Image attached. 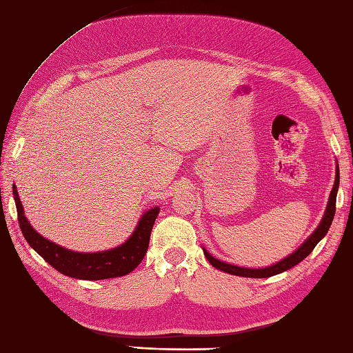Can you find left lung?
I'll use <instances>...</instances> for the list:
<instances>
[{
    "label": "left lung",
    "instance_id": "obj_1",
    "mask_svg": "<svg viewBox=\"0 0 353 353\" xmlns=\"http://www.w3.org/2000/svg\"><path fill=\"white\" fill-rule=\"evenodd\" d=\"M339 183H340V174H339V166H337L336 168V181H334V185H332V190L330 193L328 205L325 209V214H323V216H322V221L319 223L316 230L307 237L306 242H304L297 251H294L291 255H288L287 259H283L273 265H269V268L246 269V268H237V265H232L228 263L216 260L203 248V252H205V256L208 259V261L211 263L218 270L230 273L234 276H242V278H270V276L279 274L285 270L294 268L295 264H299L300 261L306 259V256L313 251V248H315L322 237L328 233L330 225L332 223V218H334V214H336V197H337V192H339Z\"/></svg>",
    "mask_w": 353,
    "mask_h": 353
}]
</instances>
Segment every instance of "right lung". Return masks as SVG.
<instances>
[{
    "label": "right lung",
    "instance_id": "obj_1",
    "mask_svg": "<svg viewBox=\"0 0 353 353\" xmlns=\"http://www.w3.org/2000/svg\"><path fill=\"white\" fill-rule=\"evenodd\" d=\"M13 197L17 209L19 225H21L26 242L52 268L62 274L70 276V278L84 281L119 278V276H125L133 269H137L138 264L147 254L150 234L160 211L159 206H156L144 212L129 239L117 248L102 252H75L66 250V248L61 245H56L54 242H50L34 230L30 221L26 220L16 185H13Z\"/></svg>",
    "mask_w": 353,
    "mask_h": 353
}]
</instances>
